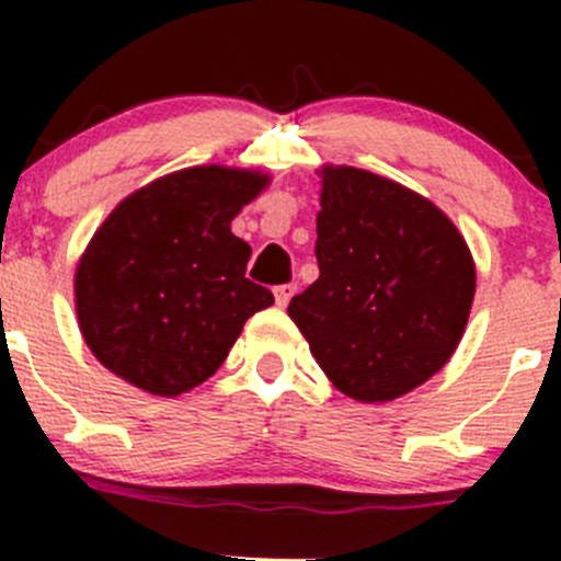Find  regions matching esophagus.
Wrapping results in <instances>:
<instances>
[{
  "mask_svg": "<svg viewBox=\"0 0 561 561\" xmlns=\"http://www.w3.org/2000/svg\"><path fill=\"white\" fill-rule=\"evenodd\" d=\"M296 290H298V287L293 285V282H290V285H279V287H276V290H274L276 304H279V307H287V304H290V298L296 296Z\"/></svg>",
  "mask_w": 561,
  "mask_h": 561,
  "instance_id": "34e87169",
  "label": "esophagus"
}]
</instances>
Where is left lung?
<instances>
[{
  "instance_id": "left-lung-1",
  "label": "left lung",
  "mask_w": 561,
  "mask_h": 561,
  "mask_svg": "<svg viewBox=\"0 0 561 561\" xmlns=\"http://www.w3.org/2000/svg\"><path fill=\"white\" fill-rule=\"evenodd\" d=\"M320 276L287 307L342 393L390 401L437 375L461 342L474 263L426 197L358 168H322Z\"/></svg>"
}]
</instances>
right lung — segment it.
Instances as JSON below:
<instances>
[{
	"label": "right lung",
	"mask_w": 561,
	"mask_h": 561,
	"mask_svg": "<svg viewBox=\"0 0 561 561\" xmlns=\"http://www.w3.org/2000/svg\"><path fill=\"white\" fill-rule=\"evenodd\" d=\"M265 184L260 173L186 168L113 208L76 271L78 322L105 369L179 396L222 366L249 317L274 304L247 279L252 247L230 230Z\"/></svg>",
	"instance_id": "add662e5"
}]
</instances>
